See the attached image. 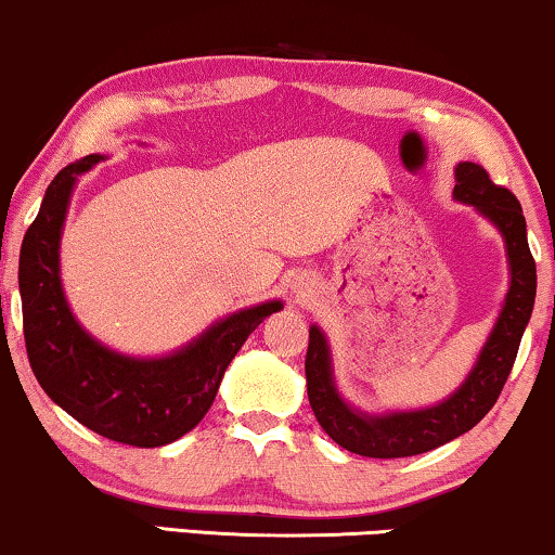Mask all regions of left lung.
<instances>
[{
    "label": "left lung",
    "instance_id": "obj_1",
    "mask_svg": "<svg viewBox=\"0 0 555 555\" xmlns=\"http://www.w3.org/2000/svg\"><path fill=\"white\" fill-rule=\"evenodd\" d=\"M454 196L475 204L490 222L503 232L507 260H511V291L503 313L485 344L480 359L467 382L439 406L422 412L389 416H366L344 404L333 386L328 344L321 331L310 328L306 353L308 401L315 420L333 442L361 457L391 460L412 457L442 447L450 439L465 435L495 406L503 386L511 376L522 331L530 321L535 302V260L530 255L526 217L511 189L495 184L480 164L465 162L457 166Z\"/></svg>",
    "mask_w": 555,
    "mask_h": 555
}]
</instances>
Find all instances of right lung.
Returning <instances> with one entry per match:
<instances>
[{
	"label": "right lung",
	"instance_id": "add662e5",
	"mask_svg": "<svg viewBox=\"0 0 555 555\" xmlns=\"http://www.w3.org/2000/svg\"><path fill=\"white\" fill-rule=\"evenodd\" d=\"M101 162L67 164L44 192L22 240L20 295L27 359L44 393L95 435L131 447H162L184 437L209 412L227 366L249 333L283 306L240 310L192 346L141 361L108 351L80 328L60 285V230L75 177Z\"/></svg>",
	"mask_w": 555,
	"mask_h": 555
}]
</instances>
